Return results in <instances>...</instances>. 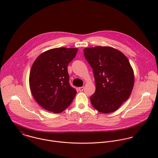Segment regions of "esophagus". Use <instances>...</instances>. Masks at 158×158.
<instances>
[{
    "mask_svg": "<svg viewBox=\"0 0 158 158\" xmlns=\"http://www.w3.org/2000/svg\"><path fill=\"white\" fill-rule=\"evenodd\" d=\"M84 89V87H79V91H83Z\"/></svg>",
    "mask_w": 158,
    "mask_h": 158,
    "instance_id": "34e87169",
    "label": "esophagus"
}]
</instances>
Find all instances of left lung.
Instances as JSON below:
<instances>
[{"label": "left lung", "instance_id": "left-lung-1", "mask_svg": "<svg viewBox=\"0 0 158 158\" xmlns=\"http://www.w3.org/2000/svg\"><path fill=\"white\" fill-rule=\"evenodd\" d=\"M93 70L96 91L90 99L93 106L104 114L116 111L130 96L134 76L132 67L121 51L108 46L84 49Z\"/></svg>", "mask_w": 158, "mask_h": 158}]
</instances>
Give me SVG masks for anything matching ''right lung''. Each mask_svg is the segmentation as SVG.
I'll list each match as a JSON object with an SVG mask.
<instances>
[{"label":"right lung","instance_id":"add662e5","mask_svg":"<svg viewBox=\"0 0 158 158\" xmlns=\"http://www.w3.org/2000/svg\"><path fill=\"white\" fill-rule=\"evenodd\" d=\"M77 48H59L40 54L30 72L29 85L33 98L44 109L60 113L68 107L77 91L69 82L67 65Z\"/></svg>","mask_w":158,"mask_h":158}]
</instances>
